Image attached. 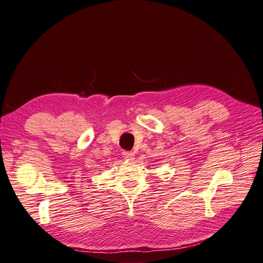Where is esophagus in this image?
Wrapping results in <instances>:
<instances>
[{"label":"esophagus","instance_id":"obj_1","mask_svg":"<svg viewBox=\"0 0 263 263\" xmlns=\"http://www.w3.org/2000/svg\"><path fill=\"white\" fill-rule=\"evenodd\" d=\"M123 157L126 159V160H134L135 154L132 153V151H124Z\"/></svg>","mask_w":263,"mask_h":263}]
</instances>
